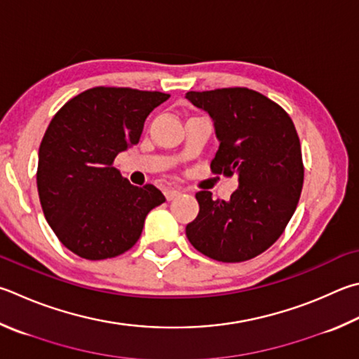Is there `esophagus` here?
<instances>
[{"mask_svg": "<svg viewBox=\"0 0 359 359\" xmlns=\"http://www.w3.org/2000/svg\"><path fill=\"white\" fill-rule=\"evenodd\" d=\"M180 194H182V191L177 190V188H168V190L165 191V196H166L168 201H172L175 198H179Z\"/></svg>", "mask_w": 359, "mask_h": 359, "instance_id": "1", "label": "esophagus"}]
</instances>
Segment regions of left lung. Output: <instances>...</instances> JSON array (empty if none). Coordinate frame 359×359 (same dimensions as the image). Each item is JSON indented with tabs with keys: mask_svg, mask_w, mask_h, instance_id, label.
Returning a JSON list of instances; mask_svg holds the SVG:
<instances>
[{
	"mask_svg": "<svg viewBox=\"0 0 359 359\" xmlns=\"http://www.w3.org/2000/svg\"><path fill=\"white\" fill-rule=\"evenodd\" d=\"M185 97L205 109L219 140L213 174H237L231 201L196 193L199 213L187 224L190 243L218 262H243L276 242L295 212L304 180L302 146L290 116L248 88L190 90Z\"/></svg>",
	"mask_w": 359,
	"mask_h": 359,
	"instance_id": "8db88e82",
	"label": "left lung"
}]
</instances>
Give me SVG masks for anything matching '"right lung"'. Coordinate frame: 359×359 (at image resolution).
Segmentation results:
<instances>
[{"label": "right lung", "instance_id": "right-lung-1", "mask_svg": "<svg viewBox=\"0 0 359 359\" xmlns=\"http://www.w3.org/2000/svg\"><path fill=\"white\" fill-rule=\"evenodd\" d=\"M168 99L158 90L97 86L51 119L39 147V199L56 237L76 256L102 260L126 252L147 213L166 201L157 187L130 184L113 163L138 144L146 117Z\"/></svg>", "mask_w": 359, "mask_h": 359}]
</instances>
